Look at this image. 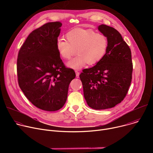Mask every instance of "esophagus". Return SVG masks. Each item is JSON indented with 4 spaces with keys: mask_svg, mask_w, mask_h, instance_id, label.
<instances>
[{
    "mask_svg": "<svg viewBox=\"0 0 153 153\" xmlns=\"http://www.w3.org/2000/svg\"><path fill=\"white\" fill-rule=\"evenodd\" d=\"M75 73H76V77H78L79 76V74H80L79 72V71H75Z\"/></svg>",
    "mask_w": 153,
    "mask_h": 153,
    "instance_id": "34e87169",
    "label": "esophagus"
}]
</instances>
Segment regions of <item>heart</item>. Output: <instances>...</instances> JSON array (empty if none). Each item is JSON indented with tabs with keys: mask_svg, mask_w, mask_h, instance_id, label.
Listing matches in <instances>:
<instances>
[{
	"mask_svg": "<svg viewBox=\"0 0 153 153\" xmlns=\"http://www.w3.org/2000/svg\"><path fill=\"white\" fill-rule=\"evenodd\" d=\"M68 41L63 39L56 41V47L62 57L69 59L76 53L78 55L67 63V66L80 70L86 63L94 65L105 55L108 48V39L102 33L92 29L74 28L67 33Z\"/></svg>",
	"mask_w": 153,
	"mask_h": 153,
	"instance_id": "1",
	"label": "heart"
}]
</instances>
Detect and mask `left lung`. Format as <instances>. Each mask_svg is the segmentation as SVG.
Masks as SVG:
<instances>
[{"instance_id":"8db88e82","label":"left lung","mask_w":153,"mask_h":153,"mask_svg":"<svg viewBox=\"0 0 153 153\" xmlns=\"http://www.w3.org/2000/svg\"><path fill=\"white\" fill-rule=\"evenodd\" d=\"M106 36L108 48L104 57L92 68L80 74L85 99L94 110L115 106L126 96L132 79L131 52L121 34L106 25L98 27Z\"/></svg>"}]
</instances>
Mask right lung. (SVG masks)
<instances>
[{"label":"right lung","instance_id":"1","mask_svg":"<svg viewBox=\"0 0 153 153\" xmlns=\"http://www.w3.org/2000/svg\"><path fill=\"white\" fill-rule=\"evenodd\" d=\"M62 24L49 22L32 31L17 57L19 85L27 98L42 110L54 111L67 99L68 87L76 77L65 67L56 47Z\"/></svg>","mask_w":153,"mask_h":153}]
</instances>
